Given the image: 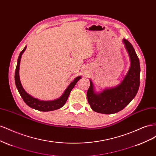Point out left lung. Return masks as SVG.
I'll return each instance as SVG.
<instances>
[{"mask_svg":"<svg viewBox=\"0 0 156 156\" xmlns=\"http://www.w3.org/2000/svg\"><path fill=\"white\" fill-rule=\"evenodd\" d=\"M128 53L131 66L123 81L117 87L105 89L101 93L94 92L93 83L90 80L87 99L92 109L102 114H113L122 111L135 97L140 85V62L133 45L123 39Z\"/></svg>","mask_w":156,"mask_h":156,"instance_id":"left-lung-1","label":"left lung"}]
</instances>
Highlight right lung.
<instances>
[{
  "mask_svg": "<svg viewBox=\"0 0 156 156\" xmlns=\"http://www.w3.org/2000/svg\"><path fill=\"white\" fill-rule=\"evenodd\" d=\"M27 48V46L25 47V48L23 49L20 54L19 56L18 59H17V66L16 69V72H15V83L16 87L18 90L20 94L21 95V98H23V101H25L26 104L29 106L30 107L34 108L37 111H54L56 109H58V108H61L64 105V104L66 102L68 96L69 95V93L72 91V90L75 84L78 82L80 79H81V76L77 77L75 78L73 81L69 84V85L68 87V88L65 90L64 92L61 97H60L58 99H56L55 100H52V101H42L38 99L33 98L30 94H28L25 89L23 88L22 84L20 81V75H19V72H20V61L21 58V56L23 53H24Z\"/></svg>",
  "mask_w": 156,
  "mask_h": 156,
  "instance_id": "obj_1",
  "label": "right lung"
}]
</instances>
